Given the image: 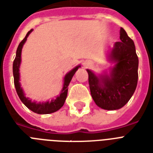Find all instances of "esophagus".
<instances>
[{"mask_svg":"<svg viewBox=\"0 0 153 153\" xmlns=\"http://www.w3.org/2000/svg\"><path fill=\"white\" fill-rule=\"evenodd\" d=\"M92 65L91 62H86L84 64V66H85V68H87V67H90Z\"/></svg>","mask_w":153,"mask_h":153,"instance_id":"1","label":"esophagus"}]
</instances>
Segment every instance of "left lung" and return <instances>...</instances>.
<instances>
[{
    "instance_id": "left-lung-1",
    "label": "left lung",
    "mask_w": 153,
    "mask_h": 153,
    "mask_svg": "<svg viewBox=\"0 0 153 153\" xmlns=\"http://www.w3.org/2000/svg\"><path fill=\"white\" fill-rule=\"evenodd\" d=\"M120 40L115 42L109 59L115 63L110 75L97 77L88 70L91 96L98 107L117 110L128 102L137 87L138 57L134 41L120 28Z\"/></svg>"
}]
</instances>
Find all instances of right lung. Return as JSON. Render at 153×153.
Listing matches in <instances>:
<instances>
[{
  "instance_id": "1",
  "label": "right lung",
  "mask_w": 153,
  "mask_h": 153,
  "mask_svg": "<svg viewBox=\"0 0 153 153\" xmlns=\"http://www.w3.org/2000/svg\"><path fill=\"white\" fill-rule=\"evenodd\" d=\"M33 30H30L27 35L23 39V41L19 43L17 50H16V56L15 58L14 61H13V76H14V84L15 87L16 89V93L18 94L19 97L21 100V101L26 106L31 110L32 111L38 114H50V113L55 112L58 111L59 108H61L64 102H65L67 95H68V85L70 83L71 80L74 76V73L76 72V71L80 68V65L77 66L74 69L69 71L68 74H66L64 77V87L62 89L61 93L59 94V97H57L55 100H52L51 101H46V102L42 103H37L35 101L32 102L31 100H29L28 98L25 97L24 93L23 91V89L21 88L20 82H19V65L21 63V52H22V48H23V45L27 41V37L29 34L32 32Z\"/></svg>"
}]
</instances>
